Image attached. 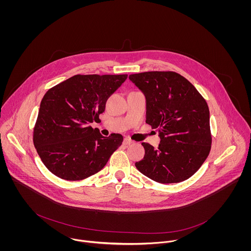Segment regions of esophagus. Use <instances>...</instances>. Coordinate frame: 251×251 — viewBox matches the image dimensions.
Wrapping results in <instances>:
<instances>
[{
    "mask_svg": "<svg viewBox=\"0 0 251 251\" xmlns=\"http://www.w3.org/2000/svg\"><path fill=\"white\" fill-rule=\"evenodd\" d=\"M124 144L125 145H130V144H132V141L129 138H125L124 139Z\"/></svg>",
    "mask_w": 251,
    "mask_h": 251,
    "instance_id": "esophagus-1",
    "label": "esophagus"
}]
</instances>
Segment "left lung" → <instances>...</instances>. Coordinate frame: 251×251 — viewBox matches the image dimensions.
Instances as JSON below:
<instances>
[{
	"label": "left lung",
	"mask_w": 251,
	"mask_h": 251,
	"mask_svg": "<svg viewBox=\"0 0 251 251\" xmlns=\"http://www.w3.org/2000/svg\"><path fill=\"white\" fill-rule=\"evenodd\" d=\"M146 98V123L158 130L155 149L142 143L144 158L136 168L160 183L190 178L211 151L210 111L206 100L183 76L173 72L129 75Z\"/></svg>",
	"instance_id": "obj_1"
}]
</instances>
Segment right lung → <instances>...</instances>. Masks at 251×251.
<instances>
[{"mask_svg": "<svg viewBox=\"0 0 251 251\" xmlns=\"http://www.w3.org/2000/svg\"><path fill=\"white\" fill-rule=\"evenodd\" d=\"M120 75H74L44 95L34 128V145L46 168L61 179L79 180L100 171L123 136L100 134L108 98L126 80Z\"/></svg>", "mask_w": 251, "mask_h": 251, "instance_id": "1", "label": "right lung"}]
</instances>
